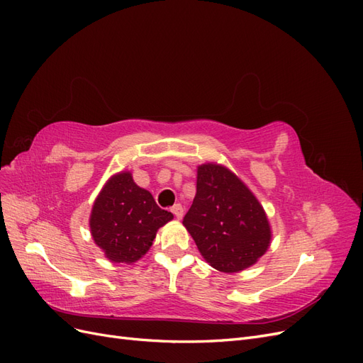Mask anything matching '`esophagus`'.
Returning a JSON list of instances; mask_svg holds the SVG:
<instances>
[{"mask_svg": "<svg viewBox=\"0 0 363 363\" xmlns=\"http://www.w3.org/2000/svg\"><path fill=\"white\" fill-rule=\"evenodd\" d=\"M171 212L174 213V216L177 218V219H182L183 215H184V211H183L182 204H174V206L171 207Z\"/></svg>", "mask_w": 363, "mask_h": 363, "instance_id": "esophagus-1", "label": "esophagus"}]
</instances>
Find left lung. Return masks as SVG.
<instances>
[{
  "mask_svg": "<svg viewBox=\"0 0 363 363\" xmlns=\"http://www.w3.org/2000/svg\"><path fill=\"white\" fill-rule=\"evenodd\" d=\"M183 225L208 265L221 272L255 265L271 244L262 204L238 175L218 163L196 169V194Z\"/></svg>",
  "mask_w": 363,
  "mask_h": 363,
  "instance_id": "8db88e82",
  "label": "left lung"
}]
</instances>
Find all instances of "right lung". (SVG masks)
<instances>
[{
    "label": "right lung",
    "instance_id": "1",
    "mask_svg": "<svg viewBox=\"0 0 363 363\" xmlns=\"http://www.w3.org/2000/svg\"><path fill=\"white\" fill-rule=\"evenodd\" d=\"M172 218L148 191L139 188L131 172L123 171L112 175L96 196L89 225L108 260L130 265L145 255L157 230Z\"/></svg>",
    "mask_w": 363,
    "mask_h": 363
}]
</instances>
